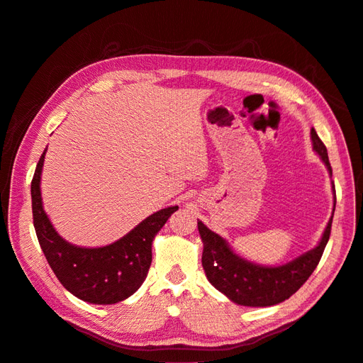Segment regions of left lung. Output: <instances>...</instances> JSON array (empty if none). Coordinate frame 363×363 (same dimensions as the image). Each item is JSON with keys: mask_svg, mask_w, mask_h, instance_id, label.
I'll list each match as a JSON object with an SVG mask.
<instances>
[{"mask_svg": "<svg viewBox=\"0 0 363 363\" xmlns=\"http://www.w3.org/2000/svg\"><path fill=\"white\" fill-rule=\"evenodd\" d=\"M310 135L313 150L319 154L330 177H333V167H330L325 144L314 129H311ZM333 190L335 194L334 185ZM333 216H330L316 247L279 267L258 265L235 255L220 235L211 231L201 220H199L197 227L203 240L201 265L204 273H206V277L212 285L235 304L247 307H270L283 303L304 285L306 280L318 267L329 240Z\"/></svg>", "mask_w": 363, "mask_h": 363, "instance_id": "obj_1", "label": "left lung"}]
</instances>
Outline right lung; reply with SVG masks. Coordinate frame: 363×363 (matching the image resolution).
Listing matches in <instances>:
<instances>
[{"label": "right lung", "mask_w": 363, "mask_h": 363, "mask_svg": "<svg viewBox=\"0 0 363 363\" xmlns=\"http://www.w3.org/2000/svg\"><path fill=\"white\" fill-rule=\"evenodd\" d=\"M45 151L30 182V197L34 227L47 262L65 289L83 301L104 306L123 301L144 283L152 259V240L178 206L150 215L124 238L108 246H74L56 233L43 209L40 179Z\"/></svg>", "instance_id": "add662e5"}]
</instances>
